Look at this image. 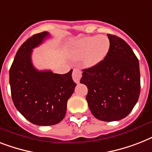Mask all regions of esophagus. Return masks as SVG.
<instances>
[{
	"label": "esophagus",
	"mask_w": 152,
	"mask_h": 152,
	"mask_svg": "<svg viewBox=\"0 0 152 152\" xmlns=\"http://www.w3.org/2000/svg\"><path fill=\"white\" fill-rule=\"evenodd\" d=\"M81 76H82V72L79 69H74L72 72V79L75 81V83H79L80 80Z\"/></svg>",
	"instance_id": "obj_1"
}]
</instances>
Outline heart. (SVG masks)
Listing matches in <instances>:
<instances>
[{"mask_svg": "<svg viewBox=\"0 0 152 152\" xmlns=\"http://www.w3.org/2000/svg\"><path fill=\"white\" fill-rule=\"evenodd\" d=\"M110 47V42L106 35L83 37L75 42L71 50L74 59L83 58V64L92 66L106 57Z\"/></svg>", "mask_w": 152, "mask_h": 152, "instance_id": "heart-1", "label": "heart"}]
</instances>
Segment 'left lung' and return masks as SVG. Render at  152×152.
<instances>
[{"instance_id": "8db88e82", "label": "left lung", "mask_w": 152, "mask_h": 152, "mask_svg": "<svg viewBox=\"0 0 152 152\" xmlns=\"http://www.w3.org/2000/svg\"><path fill=\"white\" fill-rule=\"evenodd\" d=\"M110 47L106 57L83 70L80 83L88 89L86 99L95 118L113 121L132 111L140 93L139 61L129 44L107 34Z\"/></svg>"}]
</instances>
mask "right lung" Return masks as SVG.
<instances>
[{
    "label": "right lung",
    "instance_id": "obj_1",
    "mask_svg": "<svg viewBox=\"0 0 152 152\" xmlns=\"http://www.w3.org/2000/svg\"><path fill=\"white\" fill-rule=\"evenodd\" d=\"M50 36L44 31L34 34L18 50L9 70L13 103L26 119L37 125H56L63 120L67 102L76 84L72 70L65 74L39 71L31 61L32 50Z\"/></svg>",
    "mask_w": 152,
    "mask_h": 152
}]
</instances>
